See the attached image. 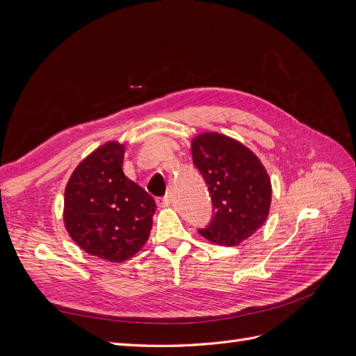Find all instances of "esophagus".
Here are the masks:
<instances>
[{"instance_id": "esophagus-1", "label": "esophagus", "mask_w": 356, "mask_h": 356, "mask_svg": "<svg viewBox=\"0 0 356 356\" xmlns=\"http://www.w3.org/2000/svg\"><path fill=\"white\" fill-rule=\"evenodd\" d=\"M156 203H157L159 208H166L168 204H169V197H168V196H165V197H157V199H156Z\"/></svg>"}]
</instances>
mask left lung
Here are the masks:
<instances>
[{
    "instance_id": "obj_1",
    "label": "left lung",
    "mask_w": 356,
    "mask_h": 356,
    "mask_svg": "<svg viewBox=\"0 0 356 356\" xmlns=\"http://www.w3.org/2000/svg\"><path fill=\"white\" fill-rule=\"evenodd\" d=\"M191 156L213 212L199 233L212 243L239 245L261 227L270 209L272 184L263 163L239 141L215 132L193 139Z\"/></svg>"
}]
</instances>
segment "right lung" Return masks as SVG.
Listing matches in <instances>:
<instances>
[{
    "instance_id": "add662e5",
    "label": "right lung",
    "mask_w": 356,
    "mask_h": 356,
    "mask_svg": "<svg viewBox=\"0 0 356 356\" xmlns=\"http://www.w3.org/2000/svg\"><path fill=\"white\" fill-rule=\"evenodd\" d=\"M124 145L106 143L75 168L63 221L83 251L111 263L132 258L148 241L156 202L123 174Z\"/></svg>"
}]
</instances>
